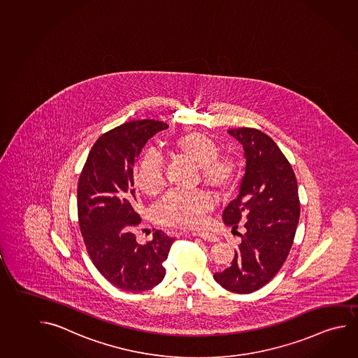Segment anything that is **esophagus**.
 Wrapping results in <instances>:
<instances>
[{
  "label": "esophagus",
  "mask_w": 358,
  "mask_h": 358,
  "mask_svg": "<svg viewBox=\"0 0 358 358\" xmlns=\"http://www.w3.org/2000/svg\"><path fill=\"white\" fill-rule=\"evenodd\" d=\"M193 236H199L203 241L209 243H214L218 241L217 236H214V234H210V233H206V231H196V233H193Z\"/></svg>",
  "instance_id": "esophagus-1"
}]
</instances>
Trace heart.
Returning a JSON list of instances; mask_svg holds the SVG:
<instances>
[{"instance_id": "heart-1", "label": "heart", "mask_w": 358, "mask_h": 358, "mask_svg": "<svg viewBox=\"0 0 358 358\" xmlns=\"http://www.w3.org/2000/svg\"><path fill=\"white\" fill-rule=\"evenodd\" d=\"M168 150L199 166L200 178L206 187L218 193L228 192L236 182L241 163L231 154H219V146L206 134L185 133L168 144ZM136 182L144 194L154 198L164 189V160L155 152H146L136 170ZM214 200L208 192L169 194L157 206L159 223L174 228H198L212 210Z\"/></svg>"}]
</instances>
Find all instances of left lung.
I'll return each instance as SVG.
<instances>
[{"label": "left lung", "mask_w": 358, "mask_h": 358, "mask_svg": "<svg viewBox=\"0 0 358 358\" xmlns=\"http://www.w3.org/2000/svg\"><path fill=\"white\" fill-rule=\"evenodd\" d=\"M243 145L245 174L239 194L223 212L227 225L245 233L231 266L214 279L227 291L252 293L267 285L291 250L299 220L297 179L291 164L267 134L257 129H231Z\"/></svg>", "instance_id": "obj_1"}]
</instances>
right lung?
Here are the masks:
<instances>
[{
    "label": "right lung",
    "mask_w": 358,
    "mask_h": 358,
    "mask_svg": "<svg viewBox=\"0 0 358 358\" xmlns=\"http://www.w3.org/2000/svg\"><path fill=\"white\" fill-rule=\"evenodd\" d=\"M168 129L157 120L122 124L101 135L91 148L78 187L80 231L97 271L122 291L144 292L165 275L174 238L157 231L140 245L134 234L139 224L134 171L148 140Z\"/></svg>",
    "instance_id": "add662e5"
}]
</instances>
